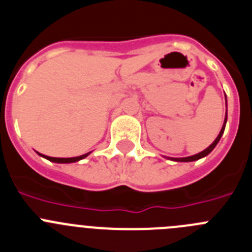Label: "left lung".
<instances>
[{
    "instance_id": "left-lung-1",
    "label": "left lung",
    "mask_w": 252,
    "mask_h": 252,
    "mask_svg": "<svg viewBox=\"0 0 252 252\" xmlns=\"http://www.w3.org/2000/svg\"><path fill=\"white\" fill-rule=\"evenodd\" d=\"M226 107H227V99H226ZM226 122H227V110H226V115H224L223 125H222V128H221V131H220V133H218V136L216 137L215 141H213L212 144L208 146V148L204 149V150L201 151V153L195 154V155H192V157H186V158H168V157H165V158H166V159H169V160H173V161L188 162V161H195V160H199V159H202V158L207 157V155H208V154L216 148V145L218 144V141L221 140L222 135H223V132H224V127H226Z\"/></svg>"
}]
</instances>
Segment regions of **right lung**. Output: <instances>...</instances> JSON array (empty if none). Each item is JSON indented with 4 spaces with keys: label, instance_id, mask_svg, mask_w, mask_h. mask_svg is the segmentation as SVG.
<instances>
[{
    "label": "right lung",
    "instance_id": "obj_1",
    "mask_svg": "<svg viewBox=\"0 0 252 252\" xmlns=\"http://www.w3.org/2000/svg\"><path fill=\"white\" fill-rule=\"evenodd\" d=\"M92 153V151H90V153L87 154H83V155H81V157H74V158H51V157H46V155H43V154L37 153L41 158H44V159L49 160V161H53V162H58V164H70V162H77L79 161V160L84 159V158H87L90 154Z\"/></svg>",
    "mask_w": 252,
    "mask_h": 252
}]
</instances>
